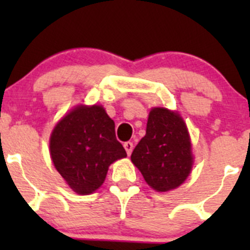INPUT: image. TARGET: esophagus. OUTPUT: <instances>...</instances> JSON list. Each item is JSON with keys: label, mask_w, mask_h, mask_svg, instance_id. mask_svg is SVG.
Instances as JSON below:
<instances>
[{"label": "esophagus", "mask_w": 250, "mask_h": 250, "mask_svg": "<svg viewBox=\"0 0 250 250\" xmlns=\"http://www.w3.org/2000/svg\"><path fill=\"white\" fill-rule=\"evenodd\" d=\"M123 146H125V151H127V155L129 156L130 153H132V151H133V143H132V141H127V143L123 144Z\"/></svg>", "instance_id": "34e87169"}]
</instances>
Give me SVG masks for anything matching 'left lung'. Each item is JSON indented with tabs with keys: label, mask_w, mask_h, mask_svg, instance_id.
<instances>
[{
	"label": "left lung",
	"mask_w": 250,
	"mask_h": 250,
	"mask_svg": "<svg viewBox=\"0 0 250 250\" xmlns=\"http://www.w3.org/2000/svg\"><path fill=\"white\" fill-rule=\"evenodd\" d=\"M130 158L153 190L165 192L180 186L192 167L190 137L183 118L163 107L151 110L145 137Z\"/></svg>",
	"instance_id": "left-lung-1"
}]
</instances>
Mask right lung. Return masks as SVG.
Segmentation results:
<instances>
[{
	"label": "right lung",
	"mask_w": 250,
	"mask_h": 250,
	"mask_svg": "<svg viewBox=\"0 0 250 250\" xmlns=\"http://www.w3.org/2000/svg\"><path fill=\"white\" fill-rule=\"evenodd\" d=\"M49 148L57 170L80 195L99 188L111 163L127 156L116 139L115 122L99 105L67 113L55 125Z\"/></svg>",
	"instance_id": "1"
}]
</instances>
